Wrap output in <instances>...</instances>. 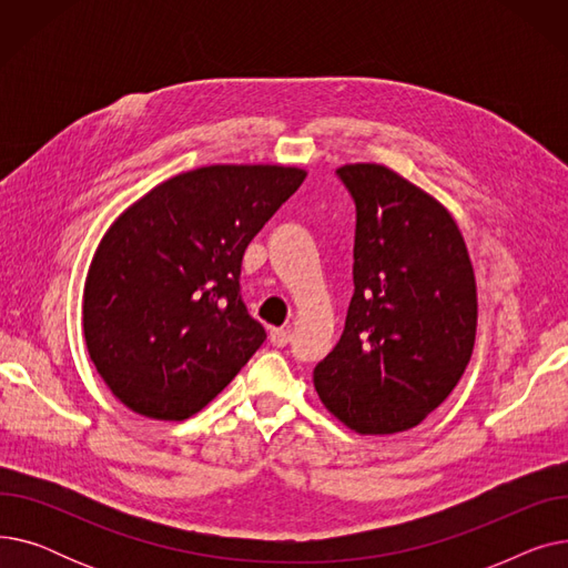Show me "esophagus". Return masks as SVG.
Masks as SVG:
<instances>
[{
	"label": "esophagus",
	"mask_w": 568,
	"mask_h": 568,
	"mask_svg": "<svg viewBox=\"0 0 568 568\" xmlns=\"http://www.w3.org/2000/svg\"><path fill=\"white\" fill-rule=\"evenodd\" d=\"M268 338H272V343H274L276 347H285V345L290 343L292 334H290V329H272V334H268Z\"/></svg>",
	"instance_id": "obj_1"
}]
</instances>
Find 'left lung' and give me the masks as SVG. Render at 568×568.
Returning a JSON list of instances; mask_svg holds the SVG:
<instances>
[{
    "instance_id": "obj_1",
    "label": "left lung",
    "mask_w": 568,
    "mask_h": 568,
    "mask_svg": "<svg viewBox=\"0 0 568 568\" xmlns=\"http://www.w3.org/2000/svg\"><path fill=\"white\" fill-rule=\"evenodd\" d=\"M356 206L354 294L315 392L359 435L419 426L460 382L476 338L465 239L433 195L377 163L336 170Z\"/></svg>"
}]
</instances>
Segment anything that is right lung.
<instances>
[{"mask_svg": "<svg viewBox=\"0 0 568 568\" xmlns=\"http://www.w3.org/2000/svg\"><path fill=\"white\" fill-rule=\"evenodd\" d=\"M306 170L206 165L154 186L103 234L82 294L87 352L129 409L184 422L264 343L239 292L244 251Z\"/></svg>", "mask_w": 568, "mask_h": 568, "instance_id": "1", "label": "right lung"}]
</instances>
